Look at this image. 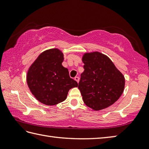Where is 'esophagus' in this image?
Returning <instances> with one entry per match:
<instances>
[{
  "label": "esophagus",
  "mask_w": 149,
  "mask_h": 149,
  "mask_svg": "<svg viewBox=\"0 0 149 149\" xmlns=\"http://www.w3.org/2000/svg\"><path fill=\"white\" fill-rule=\"evenodd\" d=\"M74 79L76 81L77 83H79V79H80V78L79 77H75V78H74Z\"/></svg>",
  "instance_id": "obj_1"
}]
</instances>
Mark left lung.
<instances>
[{
	"instance_id": "1",
	"label": "left lung",
	"mask_w": 149,
	"mask_h": 149,
	"mask_svg": "<svg viewBox=\"0 0 149 149\" xmlns=\"http://www.w3.org/2000/svg\"><path fill=\"white\" fill-rule=\"evenodd\" d=\"M84 72L78 88L84 104L95 111L111 106L122 94L125 78L108 57L99 52L84 54Z\"/></svg>"
}]
</instances>
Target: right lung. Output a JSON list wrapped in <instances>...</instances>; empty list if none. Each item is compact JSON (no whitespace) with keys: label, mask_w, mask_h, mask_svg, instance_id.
Here are the masks:
<instances>
[{"label":"right lung","mask_w":149,"mask_h":149,"mask_svg":"<svg viewBox=\"0 0 149 149\" xmlns=\"http://www.w3.org/2000/svg\"><path fill=\"white\" fill-rule=\"evenodd\" d=\"M63 52L58 49L45 50L33 63L27 75V83L36 99L47 106L64 101L68 91L78 84L63 67Z\"/></svg>","instance_id":"right-lung-1"}]
</instances>
